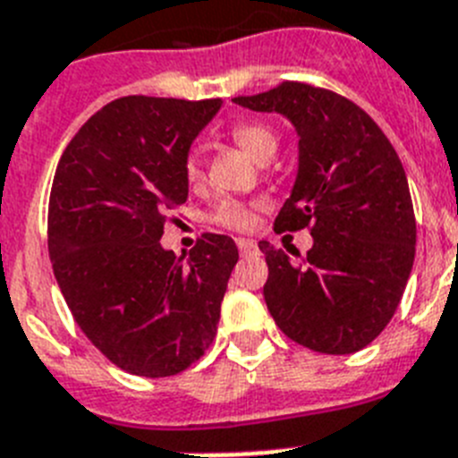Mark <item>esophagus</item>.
<instances>
[{
    "instance_id": "esophagus-1",
    "label": "esophagus",
    "mask_w": 458,
    "mask_h": 458,
    "mask_svg": "<svg viewBox=\"0 0 458 458\" xmlns=\"http://www.w3.org/2000/svg\"><path fill=\"white\" fill-rule=\"evenodd\" d=\"M237 249H240L242 253H251V251H256L258 246L253 240H237Z\"/></svg>"
}]
</instances>
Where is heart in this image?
Instances as JSON below:
<instances>
[{"label": "heart", "instance_id": "heart-1", "mask_svg": "<svg viewBox=\"0 0 458 458\" xmlns=\"http://www.w3.org/2000/svg\"><path fill=\"white\" fill-rule=\"evenodd\" d=\"M230 138L244 149L246 154H251L256 161H267L272 154L276 152V133L262 122H237L230 126ZM182 173L184 180L191 186L202 184L205 180V168H202L200 152L191 149L186 152L184 161H182ZM262 207L260 200H237V198H224L214 207V212L209 214V221L221 228L237 230V233H246L256 225L258 209Z\"/></svg>", "mask_w": 458, "mask_h": 458}]
</instances>
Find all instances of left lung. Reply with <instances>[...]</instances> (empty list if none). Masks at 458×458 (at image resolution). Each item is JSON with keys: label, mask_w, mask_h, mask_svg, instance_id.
<instances>
[{"label": "left lung", "mask_w": 458, "mask_h": 458, "mask_svg": "<svg viewBox=\"0 0 458 458\" xmlns=\"http://www.w3.org/2000/svg\"><path fill=\"white\" fill-rule=\"evenodd\" d=\"M244 108L281 113L300 133V173L274 233L311 230L295 260L258 242L269 276L262 288L274 323L325 355L367 348L387 327L415 260L417 224L403 163L383 129L350 98L285 81Z\"/></svg>", "instance_id": "left-lung-1"}]
</instances>
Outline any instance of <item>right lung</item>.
<instances>
[{"instance_id": "right-lung-1", "label": "right lung", "mask_w": 458, "mask_h": 458, "mask_svg": "<svg viewBox=\"0 0 458 458\" xmlns=\"http://www.w3.org/2000/svg\"><path fill=\"white\" fill-rule=\"evenodd\" d=\"M218 108V98H117L87 119L55 170V278L82 334L133 376L182 373L216 336L234 242L205 233L186 260L158 242L189 196L182 161Z\"/></svg>"}]
</instances>
